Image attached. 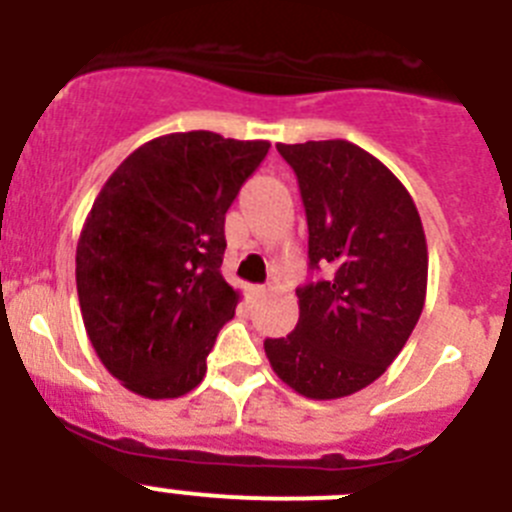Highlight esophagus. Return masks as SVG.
<instances>
[{
	"label": "esophagus",
	"mask_w": 512,
	"mask_h": 512,
	"mask_svg": "<svg viewBox=\"0 0 512 512\" xmlns=\"http://www.w3.org/2000/svg\"><path fill=\"white\" fill-rule=\"evenodd\" d=\"M248 295H251V297H264L266 295V287H259V284H253V287H248Z\"/></svg>",
	"instance_id": "obj_1"
}]
</instances>
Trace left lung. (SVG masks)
<instances>
[{
	"label": "left lung",
	"mask_w": 512,
	"mask_h": 512,
	"mask_svg": "<svg viewBox=\"0 0 512 512\" xmlns=\"http://www.w3.org/2000/svg\"><path fill=\"white\" fill-rule=\"evenodd\" d=\"M277 151L297 174L307 256L325 277L297 289V328L266 338L264 351L297 395L338 400L382 377L418 323L428 287L423 223L405 184L348 140Z\"/></svg>",
	"instance_id": "obj_1"
}]
</instances>
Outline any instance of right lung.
<instances>
[{"instance_id":"obj_1","label":"right lung","mask_w":512,"mask_h":512,"mask_svg":"<svg viewBox=\"0 0 512 512\" xmlns=\"http://www.w3.org/2000/svg\"><path fill=\"white\" fill-rule=\"evenodd\" d=\"M269 140L210 130L135 148L99 189L76 243L84 328L104 369L130 392H192L241 292L220 274L225 212Z\"/></svg>"}]
</instances>
